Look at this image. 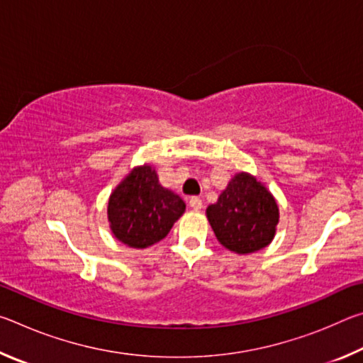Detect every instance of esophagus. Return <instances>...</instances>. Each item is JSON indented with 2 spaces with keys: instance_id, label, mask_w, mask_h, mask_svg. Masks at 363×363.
Instances as JSON below:
<instances>
[{
  "instance_id": "34e87169",
  "label": "esophagus",
  "mask_w": 363,
  "mask_h": 363,
  "mask_svg": "<svg viewBox=\"0 0 363 363\" xmlns=\"http://www.w3.org/2000/svg\"><path fill=\"white\" fill-rule=\"evenodd\" d=\"M189 205H190V208H192V210H195V211H200L201 208H203V203H201V200L199 199V196H190V199H189Z\"/></svg>"
}]
</instances>
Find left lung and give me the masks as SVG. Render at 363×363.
I'll return each mask as SVG.
<instances>
[{
	"label": "left lung",
	"mask_w": 363,
	"mask_h": 363,
	"mask_svg": "<svg viewBox=\"0 0 363 363\" xmlns=\"http://www.w3.org/2000/svg\"><path fill=\"white\" fill-rule=\"evenodd\" d=\"M206 218L224 248L250 255L274 240L280 213L269 189L242 171L229 181L216 203L206 208Z\"/></svg>",
	"instance_id": "8db88e82"
}]
</instances>
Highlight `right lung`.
Instances as JSON below:
<instances>
[{"label":"right lung","instance_id":"add662e5","mask_svg":"<svg viewBox=\"0 0 363 363\" xmlns=\"http://www.w3.org/2000/svg\"><path fill=\"white\" fill-rule=\"evenodd\" d=\"M186 211V203L163 187L150 164L134 167L108 196L107 218L113 237L130 248L143 250L168 235Z\"/></svg>","mask_w":363,"mask_h":363}]
</instances>
